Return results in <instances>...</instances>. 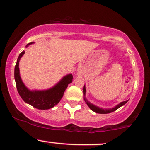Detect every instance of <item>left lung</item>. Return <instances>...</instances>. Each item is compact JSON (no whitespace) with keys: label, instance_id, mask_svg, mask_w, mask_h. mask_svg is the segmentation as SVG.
<instances>
[{"label":"left lung","instance_id":"8db88e82","mask_svg":"<svg viewBox=\"0 0 150 150\" xmlns=\"http://www.w3.org/2000/svg\"><path fill=\"white\" fill-rule=\"evenodd\" d=\"M83 91H84V101L86 102V105H87L88 106H89V108L91 110L95 112L96 113H99V114H108V113H110V112H114L116 110L118 109V108H120V107H122V106H123L124 104H126L128 102V100H126V101H123V102H121L119 103L118 105H117L116 106H115L114 108H100L98 107V106L97 105H95L94 104L91 103H90L89 100H87L86 98V87H85V84H84V89H83Z\"/></svg>","mask_w":150,"mask_h":150}]
</instances>
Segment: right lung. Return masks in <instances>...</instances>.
I'll return each mask as SVG.
<instances>
[{
  "mask_svg": "<svg viewBox=\"0 0 150 150\" xmlns=\"http://www.w3.org/2000/svg\"><path fill=\"white\" fill-rule=\"evenodd\" d=\"M33 43V42L28 43L26 45V47H28L30 45ZM24 53L25 52L23 51L19 54L14 68V80L19 94L25 103L38 110H48L54 107L62 98L65 90L68 87V84L73 81V75L71 73L67 74L54 86L50 89L44 90H30L28 89L21 80L19 68V61Z\"/></svg>",
  "mask_w": 150,
  "mask_h": 150,
  "instance_id": "1",
  "label": "right lung"
}]
</instances>
